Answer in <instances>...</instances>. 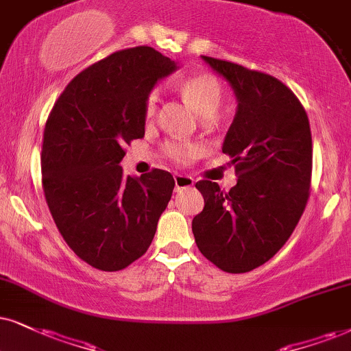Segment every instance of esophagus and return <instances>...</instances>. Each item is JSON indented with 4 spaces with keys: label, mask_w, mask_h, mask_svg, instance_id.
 Returning a JSON list of instances; mask_svg holds the SVG:
<instances>
[{
    "label": "esophagus",
    "mask_w": 351,
    "mask_h": 351,
    "mask_svg": "<svg viewBox=\"0 0 351 351\" xmlns=\"http://www.w3.org/2000/svg\"><path fill=\"white\" fill-rule=\"evenodd\" d=\"M174 182H176V190H177V192H180V190H185V189L192 187L193 179H192V177H189V176L176 174L174 176Z\"/></svg>",
    "instance_id": "obj_1"
}]
</instances>
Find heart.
Returning a JSON list of instances; mask_svg holds the SVG:
<instances>
[{"instance_id":"heart-1","label":"heart","mask_w":351,"mask_h":351,"mask_svg":"<svg viewBox=\"0 0 351 351\" xmlns=\"http://www.w3.org/2000/svg\"><path fill=\"white\" fill-rule=\"evenodd\" d=\"M180 93L190 107L205 119L213 117L215 112L223 102V88L215 76L206 75H193L180 83ZM159 96L156 90L151 93L145 99V114L151 117L158 109ZM164 151L171 159L177 162H189L200 153L197 145H182V143H166Z\"/></svg>"}]
</instances>
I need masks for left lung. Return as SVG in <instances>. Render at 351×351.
I'll return each instance as SVG.
<instances>
[{"instance_id": "left-lung-1", "label": "left lung", "mask_w": 351, "mask_h": 351, "mask_svg": "<svg viewBox=\"0 0 351 351\" xmlns=\"http://www.w3.org/2000/svg\"><path fill=\"white\" fill-rule=\"evenodd\" d=\"M231 84L237 110L223 143L237 184L223 192L211 180L195 187L205 206L192 221L200 252L228 274L270 261L289 239L309 198L313 138L304 107L276 77L202 56Z\"/></svg>"}]
</instances>
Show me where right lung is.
Returning a JSON list of instances; mask_svg holds the SVG:
<instances>
[{
  "instance_id": "obj_1",
  "label": "right lung",
  "mask_w": 351,
  "mask_h": 351,
  "mask_svg": "<svg viewBox=\"0 0 351 351\" xmlns=\"http://www.w3.org/2000/svg\"><path fill=\"white\" fill-rule=\"evenodd\" d=\"M177 63L151 47L115 51L73 77L55 102L42 145V187L60 234L104 271L140 258L174 190L153 169L125 177V145L145 136V99Z\"/></svg>"
}]
</instances>
